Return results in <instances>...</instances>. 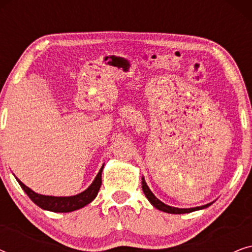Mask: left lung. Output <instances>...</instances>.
<instances>
[{
  "mask_svg": "<svg viewBox=\"0 0 252 252\" xmlns=\"http://www.w3.org/2000/svg\"><path fill=\"white\" fill-rule=\"evenodd\" d=\"M142 189H143L144 195L147 196V198L149 199V202L155 206V208L160 210V211H164V212H167V213H173V215L189 213V212L196 211V210H201V209L208 208V206L210 205V204H206V205H203V206H198V208H191V209H179V208H173V206L164 204L163 202H160L159 199H158L156 196H155L153 192H151V190L149 189V187L147 186L146 181H144L143 178H142Z\"/></svg>",
  "mask_w": 252,
  "mask_h": 252,
  "instance_id": "1",
  "label": "left lung"
}]
</instances>
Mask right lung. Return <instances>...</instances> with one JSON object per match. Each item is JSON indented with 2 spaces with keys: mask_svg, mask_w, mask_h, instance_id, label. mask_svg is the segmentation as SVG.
<instances>
[{
  "mask_svg": "<svg viewBox=\"0 0 252 252\" xmlns=\"http://www.w3.org/2000/svg\"><path fill=\"white\" fill-rule=\"evenodd\" d=\"M103 167H104V165H103L101 170H99L98 174L96 175L93 184L89 186L85 191H82L80 194L75 196H70V197H55V196L36 194V192H34L32 189H30L27 186L24 185L22 181L18 180V179H17V181L19 182L20 187L24 189V191L26 192L27 196H29L37 206H40L41 209L48 210V211L53 212H71L74 211V210L84 208L85 205L89 204V203L97 196V192L102 185Z\"/></svg>",
  "mask_w": 252,
  "mask_h": 252,
  "instance_id": "add662e5",
  "label": "right lung"
}]
</instances>
